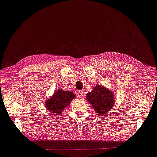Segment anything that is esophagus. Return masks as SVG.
<instances>
[{"instance_id": "obj_1", "label": "esophagus", "mask_w": 157, "mask_h": 157, "mask_svg": "<svg viewBox=\"0 0 157 157\" xmlns=\"http://www.w3.org/2000/svg\"><path fill=\"white\" fill-rule=\"evenodd\" d=\"M82 96H83V94H82V91H78L77 92V98H82Z\"/></svg>"}]
</instances>
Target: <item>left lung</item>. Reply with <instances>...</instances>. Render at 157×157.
Here are the masks:
<instances>
[{
	"mask_svg": "<svg viewBox=\"0 0 157 157\" xmlns=\"http://www.w3.org/2000/svg\"><path fill=\"white\" fill-rule=\"evenodd\" d=\"M85 96L92 109L99 115L108 113L115 105L113 92L102 85H94L92 91L88 92Z\"/></svg>",
	"mask_w": 157,
	"mask_h": 157,
	"instance_id": "obj_1",
	"label": "left lung"
}]
</instances>
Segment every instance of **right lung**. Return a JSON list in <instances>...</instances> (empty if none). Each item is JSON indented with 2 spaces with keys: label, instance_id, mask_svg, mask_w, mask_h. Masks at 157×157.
Segmentation results:
<instances>
[{
  "label": "right lung",
  "instance_id": "1",
  "mask_svg": "<svg viewBox=\"0 0 157 157\" xmlns=\"http://www.w3.org/2000/svg\"><path fill=\"white\" fill-rule=\"evenodd\" d=\"M75 97V94L72 91L58 89L52 96L46 100L45 106L47 110L51 113L59 115L63 113L65 109L70 105L71 101H72Z\"/></svg>",
  "mask_w": 157,
  "mask_h": 157
}]
</instances>
